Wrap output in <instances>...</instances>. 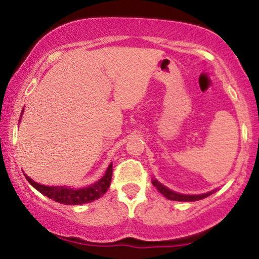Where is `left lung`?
Masks as SVG:
<instances>
[{"mask_svg":"<svg viewBox=\"0 0 259 259\" xmlns=\"http://www.w3.org/2000/svg\"><path fill=\"white\" fill-rule=\"evenodd\" d=\"M152 184L157 188L158 192L162 193V194H163L167 199H169V200L195 201V200H200V199H204L209 197L210 194H212V192H209V193H205V194H200V195H184V194H180V193H175L173 190H169L164 186H162L160 182H157L156 180L152 181Z\"/></svg>","mask_w":259,"mask_h":259,"instance_id":"left-lung-1","label":"left lung"}]
</instances>
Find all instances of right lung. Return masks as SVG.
<instances>
[{
  "label": "right lung",
  "instance_id": "1",
  "mask_svg": "<svg viewBox=\"0 0 259 259\" xmlns=\"http://www.w3.org/2000/svg\"><path fill=\"white\" fill-rule=\"evenodd\" d=\"M112 173H113V163L109 164L106 175L101 178L98 182H96L92 186H88L86 188L81 189H73L69 187H47L42 184L36 183L33 180H30L28 176H25L27 181L35 188L36 190L41 193V194L47 195L48 198L53 199V200L58 201V203L66 204V205H78V204H86L91 203L93 200H97L101 198L104 193L107 192L112 182Z\"/></svg>",
  "mask_w": 259,
  "mask_h": 259
}]
</instances>
